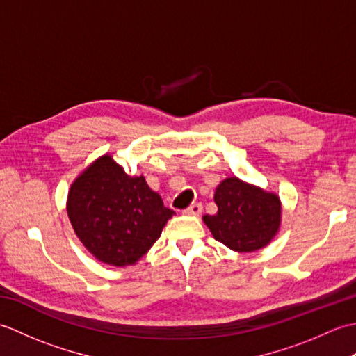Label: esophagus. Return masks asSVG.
<instances>
[{"mask_svg":"<svg viewBox=\"0 0 356 356\" xmlns=\"http://www.w3.org/2000/svg\"><path fill=\"white\" fill-rule=\"evenodd\" d=\"M202 203H193L190 208L185 209V214L188 216H199L202 213Z\"/></svg>","mask_w":356,"mask_h":356,"instance_id":"obj_1","label":"esophagus"}]
</instances>
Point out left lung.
<instances>
[{
  "mask_svg": "<svg viewBox=\"0 0 356 356\" xmlns=\"http://www.w3.org/2000/svg\"><path fill=\"white\" fill-rule=\"evenodd\" d=\"M217 213L203 216L213 237L237 252H254L270 243L282 222V202L274 193L228 177L216 188Z\"/></svg>",
  "mask_w": 356,
  "mask_h": 356,
  "instance_id": "1",
  "label": "left lung"
}]
</instances>
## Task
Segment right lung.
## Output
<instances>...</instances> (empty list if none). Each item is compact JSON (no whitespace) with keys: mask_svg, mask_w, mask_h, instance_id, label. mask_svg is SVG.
Listing matches in <instances>:
<instances>
[{"mask_svg":"<svg viewBox=\"0 0 356 356\" xmlns=\"http://www.w3.org/2000/svg\"><path fill=\"white\" fill-rule=\"evenodd\" d=\"M67 214L87 251L119 268L148 252L174 211L163 207L145 177L128 176L110 154H104L72 184Z\"/></svg>","mask_w":356,"mask_h":356,"instance_id":"add662e5","label":"right lung"}]
</instances>
